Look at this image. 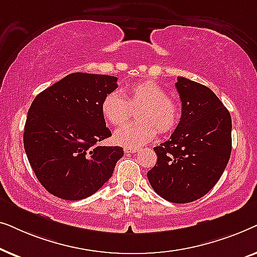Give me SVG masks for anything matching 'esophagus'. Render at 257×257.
<instances>
[{
    "label": "esophagus",
    "mask_w": 257,
    "mask_h": 257,
    "mask_svg": "<svg viewBox=\"0 0 257 257\" xmlns=\"http://www.w3.org/2000/svg\"><path fill=\"white\" fill-rule=\"evenodd\" d=\"M124 151H125V153L130 154V153H136V152H138V149H132V147H125Z\"/></svg>",
    "instance_id": "1"
}]
</instances>
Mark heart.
Returning a JSON list of instances; mask_svg holds the SVG:
<instances>
[{
    "instance_id": "heart-1",
    "label": "heart",
    "mask_w": 257,
    "mask_h": 257,
    "mask_svg": "<svg viewBox=\"0 0 257 257\" xmlns=\"http://www.w3.org/2000/svg\"><path fill=\"white\" fill-rule=\"evenodd\" d=\"M131 107H139L136 122L122 125L113 135L117 145L124 147L143 146L161 133L173 131L180 120V106L159 84L146 82L133 84L125 97L117 91L107 93L101 101V114L108 124L118 126L127 120Z\"/></svg>"
}]
</instances>
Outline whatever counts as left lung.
I'll list each match as a JSON object with an SVG mask.
<instances>
[{"mask_svg": "<svg viewBox=\"0 0 257 257\" xmlns=\"http://www.w3.org/2000/svg\"><path fill=\"white\" fill-rule=\"evenodd\" d=\"M180 121L170 140L154 147L157 163L147 172L157 194L187 203L206 195L222 175L231 152L229 111L209 87L178 77Z\"/></svg>", "mask_w": 257, "mask_h": 257, "instance_id": "8db88e82", "label": "left lung"}]
</instances>
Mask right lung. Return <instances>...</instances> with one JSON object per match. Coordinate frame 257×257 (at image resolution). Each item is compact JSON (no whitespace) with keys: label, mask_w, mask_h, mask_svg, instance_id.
I'll use <instances>...</instances> for the list:
<instances>
[{"label":"right lung","mask_w":257,"mask_h":257,"mask_svg":"<svg viewBox=\"0 0 257 257\" xmlns=\"http://www.w3.org/2000/svg\"><path fill=\"white\" fill-rule=\"evenodd\" d=\"M118 78L75 72L36 96L28 111L23 144L41 185L77 201L96 193L124 156L119 146H98L111 137L100 105Z\"/></svg>","instance_id":"right-lung-1"}]
</instances>
